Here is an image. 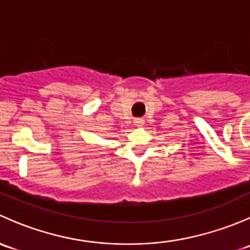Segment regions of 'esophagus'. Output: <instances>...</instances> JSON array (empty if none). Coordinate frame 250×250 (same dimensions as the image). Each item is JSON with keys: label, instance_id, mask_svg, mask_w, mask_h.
I'll list each match as a JSON object with an SVG mask.
<instances>
[{"label": "esophagus", "instance_id": "1", "mask_svg": "<svg viewBox=\"0 0 250 250\" xmlns=\"http://www.w3.org/2000/svg\"><path fill=\"white\" fill-rule=\"evenodd\" d=\"M134 125H138V127H141V125H144V120H143V118H135Z\"/></svg>", "mask_w": 250, "mask_h": 250}]
</instances>
